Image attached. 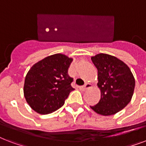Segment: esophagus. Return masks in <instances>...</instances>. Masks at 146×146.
<instances>
[{"label":"esophagus","mask_w":146,"mask_h":146,"mask_svg":"<svg viewBox=\"0 0 146 146\" xmlns=\"http://www.w3.org/2000/svg\"><path fill=\"white\" fill-rule=\"evenodd\" d=\"M92 86L91 84H89V83H86V84L83 86L82 87V89L83 90V91H86V90H87L88 89H89V88H91Z\"/></svg>","instance_id":"obj_1"}]
</instances>
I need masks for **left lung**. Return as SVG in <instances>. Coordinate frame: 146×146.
<instances>
[{
  "label": "left lung",
  "instance_id": "left-lung-1",
  "mask_svg": "<svg viewBox=\"0 0 146 146\" xmlns=\"http://www.w3.org/2000/svg\"><path fill=\"white\" fill-rule=\"evenodd\" d=\"M91 60L98 70L101 99L90 108L101 115H113L131 101L135 88L133 75L124 62L112 55L101 53Z\"/></svg>",
  "mask_w": 146,
  "mask_h": 146
}]
</instances>
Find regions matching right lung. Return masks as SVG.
I'll return each instance as SVG.
<instances>
[{
  "label": "right lung",
  "instance_id": "right-lung-1",
  "mask_svg": "<svg viewBox=\"0 0 146 146\" xmlns=\"http://www.w3.org/2000/svg\"><path fill=\"white\" fill-rule=\"evenodd\" d=\"M73 58L62 54L44 57L35 64L25 78L24 97L31 108L40 114H48L64 104L70 92L73 78L68 69Z\"/></svg>",
  "mask_w": 146,
  "mask_h": 146
}]
</instances>
